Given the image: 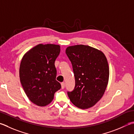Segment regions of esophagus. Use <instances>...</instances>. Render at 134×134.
Listing matches in <instances>:
<instances>
[{
    "label": "esophagus",
    "instance_id": "esophagus-1",
    "mask_svg": "<svg viewBox=\"0 0 134 134\" xmlns=\"http://www.w3.org/2000/svg\"><path fill=\"white\" fill-rule=\"evenodd\" d=\"M61 85H62V88L64 89V87H65V83H64V82H62V83H61Z\"/></svg>",
    "mask_w": 134,
    "mask_h": 134
}]
</instances>
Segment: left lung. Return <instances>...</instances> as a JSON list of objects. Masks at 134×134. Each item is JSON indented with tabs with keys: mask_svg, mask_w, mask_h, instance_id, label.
<instances>
[{
	"mask_svg": "<svg viewBox=\"0 0 134 134\" xmlns=\"http://www.w3.org/2000/svg\"><path fill=\"white\" fill-rule=\"evenodd\" d=\"M65 53L71 63L75 87L68 91L70 101L77 107L87 109L103 97L107 86L109 67L104 53L86 45L69 46Z\"/></svg>",
	"mask_w": 134,
	"mask_h": 134,
	"instance_id": "left-lung-1",
	"label": "left lung"
}]
</instances>
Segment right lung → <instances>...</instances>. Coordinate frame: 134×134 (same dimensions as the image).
I'll return each instance as SVG.
<instances>
[{
    "label": "right lung",
    "mask_w": 134,
    "mask_h": 134,
    "mask_svg": "<svg viewBox=\"0 0 134 134\" xmlns=\"http://www.w3.org/2000/svg\"><path fill=\"white\" fill-rule=\"evenodd\" d=\"M60 52L59 45L40 44L24 55L19 75L20 82L29 99L40 107L50 104L54 93L61 88L55 78L54 62Z\"/></svg>",
    "instance_id": "1"
}]
</instances>
